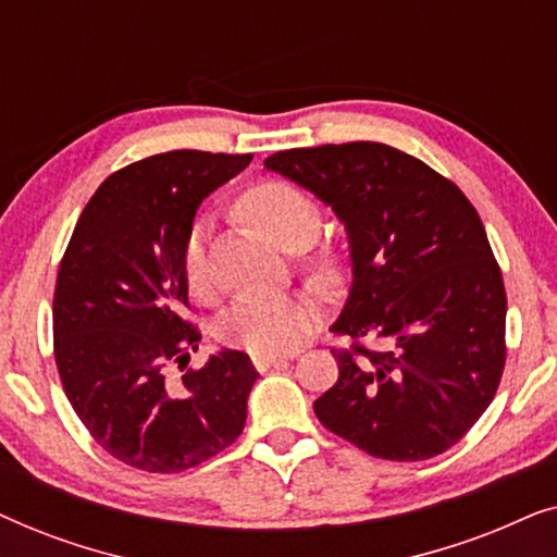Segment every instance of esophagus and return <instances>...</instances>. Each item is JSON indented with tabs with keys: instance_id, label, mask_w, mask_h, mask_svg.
<instances>
[{
	"instance_id": "obj_1",
	"label": "esophagus",
	"mask_w": 557,
	"mask_h": 557,
	"mask_svg": "<svg viewBox=\"0 0 557 557\" xmlns=\"http://www.w3.org/2000/svg\"><path fill=\"white\" fill-rule=\"evenodd\" d=\"M286 360L288 357H284V355H253V364L258 370H269V368H273V364H281Z\"/></svg>"
}]
</instances>
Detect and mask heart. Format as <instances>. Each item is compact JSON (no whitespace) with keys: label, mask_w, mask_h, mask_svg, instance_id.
Segmentation results:
<instances>
[{"label":"heart","mask_w":557,"mask_h":557,"mask_svg":"<svg viewBox=\"0 0 557 557\" xmlns=\"http://www.w3.org/2000/svg\"><path fill=\"white\" fill-rule=\"evenodd\" d=\"M243 212L276 240L281 248L294 250L309 246L322 227V212L311 197L292 182L269 180L243 195ZM208 223L197 220L189 227L182 269L193 294H205L210 286L208 269ZM330 276V265L317 269ZM319 304L307 294H243L220 317L218 334L225 345L243 347L250 355H281L292 352L319 324Z\"/></svg>","instance_id":"b5f03b06"}]
</instances>
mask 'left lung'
<instances>
[{
	"label": "left lung",
	"mask_w": 557,
	"mask_h": 557,
	"mask_svg": "<svg viewBox=\"0 0 557 557\" xmlns=\"http://www.w3.org/2000/svg\"><path fill=\"white\" fill-rule=\"evenodd\" d=\"M265 170L330 205L349 240L352 286L332 349L339 377L314 413L364 454L423 461L451 448L505 370V281L474 205L421 159L377 141L286 149ZM385 338V354L359 345Z\"/></svg>",
	"instance_id": "1"
}]
</instances>
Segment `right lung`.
<instances>
[{
  "mask_svg": "<svg viewBox=\"0 0 557 557\" xmlns=\"http://www.w3.org/2000/svg\"><path fill=\"white\" fill-rule=\"evenodd\" d=\"M250 159L195 149L147 157L113 172L75 223L52 299L55 364L81 423L126 467L177 474L246 425L258 377L246 352L223 349L187 370L200 332L182 317V250L200 202Z\"/></svg>",
  "mask_w": 557,
  "mask_h": 557,
  "instance_id": "1",
  "label": "right lung"
}]
</instances>
